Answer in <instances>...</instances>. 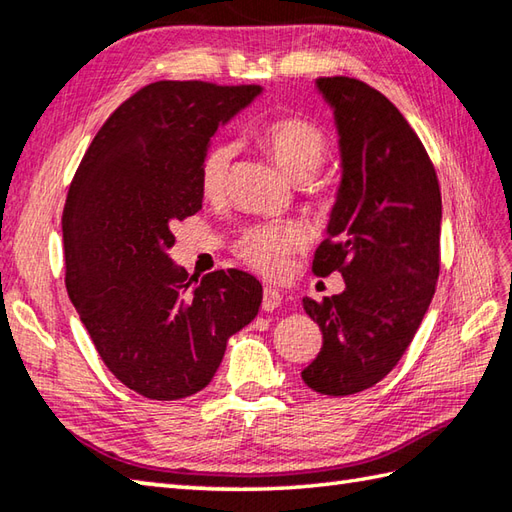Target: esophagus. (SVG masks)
Segmentation results:
<instances>
[{
    "label": "esophagus",
    "mask_w": 512,
    "mask_h": 512,
    "mask_svg": "<svg viewBox=\"0 0 512 512\" xmlns=\"http://www.w3.org/2000/svg\"><path fill=\"white\" fill-rule=\"evenodd\" d=\"M279 306H281V295H279V290L266 286V288H264V301H262V308H264L266 312H273V310H277Z\"/></svg>",
    "instance_id": "1"
}]
</instances>
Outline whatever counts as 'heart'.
I'll return each mask as SVG.
<instances>
[{"mask_svg": "<svg viewBox=\"0 0 512 512\" xmlns=\"http://www.w3.org/2000/svg\"><path fill=\"white\" fill-rule=\"evenodd\" d=\"M257 140L268 151L275 165L290 180L306 182L323 165L328 154V143L321 129L306 118L286 116L268 123ZM233 147L215 143L200 162V191L206 200L220 198L226 187L228 167H231ZM303 246V235L297 226L262 224L253 226L237 239L235 253L244 264L257 273L277 277L286 270L290 255Z\"/></svg>", "mask_w": 512, "mask_h": 512, "instance_id": "obj_1", "label": "heart"}]
</instances>
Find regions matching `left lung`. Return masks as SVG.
<instances>
[{
	"mask_svg": "<svg viewBox=\"0 0 512 512\" xmlns=\"http://www.w3.org/2000/svg\"><path fill=\"white\" fill-rule=\"evenodd\" d=\"M334 110L341 184L312 273L341 295L303 299L323 332L301 378L325 396L374 387L396 367L436 292L442 198L433 162L396 105L350 76L317 79Z\"/></svg>",
	"mask_w": 512,
	"mask_h": 512,
	"instance_id": "obj_1",
	"label": "left lung"
}]
</instances>
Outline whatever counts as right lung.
I'll use <instances>...</instances> for the list:
<instances>
[{
  "label": "right lung",
  "mask_w": 512,
  "mask_h": 512,
  "mask_svg": "<svg viewBox=\"0 0 512 512\" xmlns=\"http://www.w3.org/2000/svg\"><path fill=\"white\" fill-rule=\"evenodd\" d=\"M259 85L156 81L107 118L63 209L65 288L107 369L136 394L180 400L211 383L226 341L257 317L244 270L200 281L173 264V222L202 209L200 162Z\"/></svg>",
  "instance_id": "obj_1"
}]
</instances>
